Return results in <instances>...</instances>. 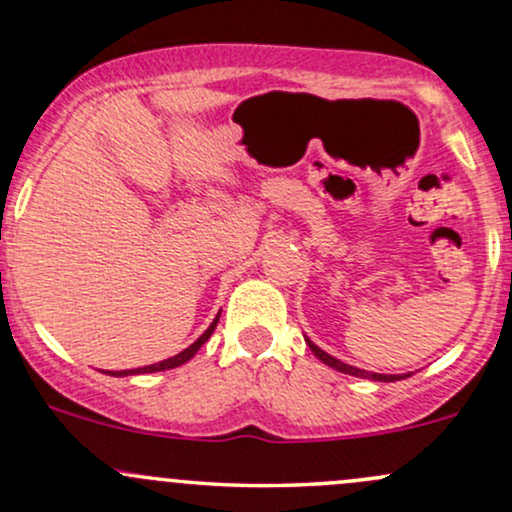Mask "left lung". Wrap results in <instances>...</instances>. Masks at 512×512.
<instances>
[{"label":"left lung","mask_w":512,"mask_h":512,"mask_svg":"<svg viewBox=\"0 0 512 512\" xmlns=\"http://www.w3.org/2000/svg\"><path fill=\"white\" fill-rule=\"evenodd\" d=\"M306 342H308V347H311L313 355H316V357L320 359V362L328 364V367H333V369H338V372H342V374L362 376V379H372V381H398V379H406V376H403V374H374V372H364V369L350 367V364L340 362V359H335L333 355H328V352L320 350V347H318V345H313V342L308 340V338H306Z\"/></svg>","instance_id":"left-lung-1"}]
</instances>
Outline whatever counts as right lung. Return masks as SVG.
Instances as JSON below:
<instances>
[{"mask_svg":"<svg viewBox=\"0 0 512 512\" xmlns=\"http://www.w3.org/2000/svg\"><path fill=\"white\" fill-rule=\"evenodd\" d=\"M218 318H221V313H218L216 318H213V323L209 325V328H206V333L201 335L199 340L196 342H192V345L187 347V350H182L179 352V355H174V357H170V359H162V362H155V364H148V367H140V369H123V372H106V374H111V376H131V374H153V372H165V369H174V367H179V364H184V362H189V359H192L196 352H199V347L204 345L206 340L211 338V333L213 330H216V323H218Z\"/></svg>","mask_w":512,"mask_h":512,"instance_id":"add662e5","label":"right lung"}]
</instances>
